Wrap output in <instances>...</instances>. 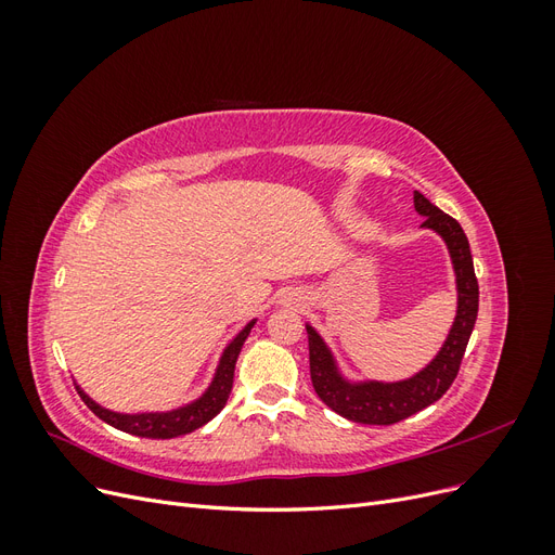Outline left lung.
Returning a JSON list of instances; mask_svg holds the SVG:
<instances>
[{
	"instance_id": "1",
	"label": "left lung",
	"mask_w": 555,
	"mask_h": 555,
	"mask_svg": "<svg viewBox=\"0 0 555 555\" xmlns=\"http://www.w3.org/2000/svg\"><path fill=\"white\" fill-rule=\"evenodd\" d=\"M414 208L418 215H424L422 227L438 231L444 238L453 261V271H456L459 312L440 354L422 373L405 382L349 384L338 375V367H335L331 351L322 338L314 333V328L308 326L310 377L314 391L333 412L357 424L391 426L422 412L424 408L433 405L435 400H440L461 371L465 347L477 322L479 284L473 255H469V243L461 224L438 206H433L422 192H414Z\"/></svg>"
}]
</instances>
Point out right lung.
<instances>
[{"mask_svg": "<svg viewBox=\"0 0 555 555\" xmlns=\"http://www.w3.org/2000/svg\"><path fill=\"white\" fill-rule=\"evenodd\" d=\"M251 326H255V322H249L236 335V338H233V343L224 349V354L220 359V365H217V373H215L212 384L208 386V391L201 396L198 400H194L192 405H184L180 410L150 412V414H117V412L104 410L102 405H96V402L82 393L78 386H76V389H78L82 402H86V405L99 418H102V422L115 426L117 430L139 435V438H153V440L180 438V435H188V433L201 428L204 424H208L210 418L227 405L231 386H233V367H236L243 343L247 340Z\"/></svg>", "mask_w": 555, "mask_h": 555, "instance_id": "add662e5", "label": "right lung"}]
</instances>
